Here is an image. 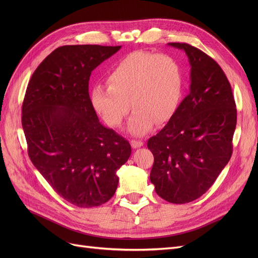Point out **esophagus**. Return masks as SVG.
Wrapping results in <instances>:
<instances>
[{"instance_id": "34e87169", "label": "esophagus", "mask_w": 258, "mask_h": 258, "mask_svg": "<svg viewBox=\"0 0 258 258\" xmlns=\"http://www.w3.org/2000/svg\"><path fill=\"white\" fill-rule=\"evenodd\" d=\"M131 144H132L133 148H139V147L143 146V142L140 140H132Z\"/></svg>"}]
</instances>
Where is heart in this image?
Instances as JSON below:
<instances>
[{
    "label": "heart",
    "instance_id": "1",
    "mask_svg": "<svg viewBox=\"0 0 258 258\" xmlns=\"http://www.w3.org/2000/svg\"><path fill=\"white\" fill-rule=\"evenodd\" d=\"M182 93L183 75L177 61L163 54L137 51L112 68L106 77V87L99 85L92 90L91 102L113 128L123 124L132 107L135 112L128 132L140 137L150 132L156 122L164 123L174 115Z\"/></svg>",
    "mask_w": 258,
    "mask_h": 258
}]
</instances>
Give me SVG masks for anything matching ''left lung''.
<instances>
[{
	"label": "left lung",
	"instance_id": "left-lung-1",
	"mask_svg": "<svg viewBox=\"0 0 258 258\" xmlns=\"http://www.w3.org/2000/svg\"><path fill=\"white\" fill-rule=\"evenodd\" d=\"M168 46L186 53L190 86L168 123L147 141L155 158L150 178L159 197L185 204L204 195L231 158L236 107L218 62L188 44Z\"/></svg>",
	"mask_w": 258,
	"mask_h": 258
}]
</instances>
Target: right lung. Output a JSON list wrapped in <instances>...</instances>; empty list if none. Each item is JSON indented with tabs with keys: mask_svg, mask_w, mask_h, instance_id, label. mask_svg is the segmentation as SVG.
Segmentation results:
<instances>
[{
	"mask_svg": "<svg viewBox=\"0 0 258 258\" xmlns=\"http://www.w3.org/2000/svg\"><path fill=\"white\" fill-rule=\"evenodd\" d=\"M121 46H62L34 71L22 107L33 165L62 199L80 208L100 206L118 186L117 170L132 148L102 125L91 102L92 71Z\"/></svg>",
	"mask_w": 258,
	"mask_h": 258,
	"instance_id": "obj_1",
	"label": "right lung"
}]
</instances>
